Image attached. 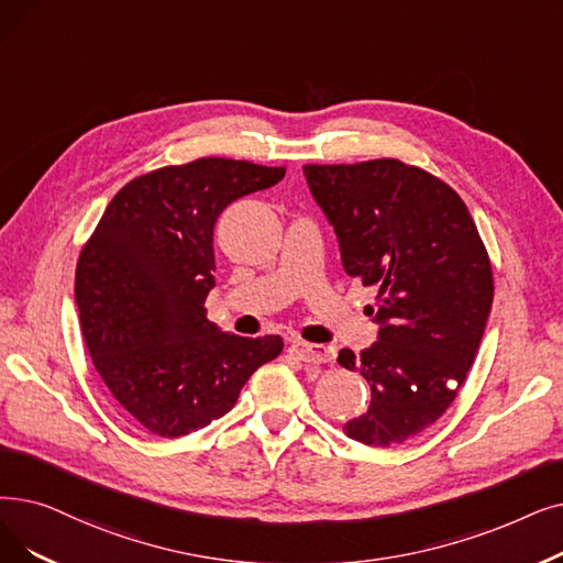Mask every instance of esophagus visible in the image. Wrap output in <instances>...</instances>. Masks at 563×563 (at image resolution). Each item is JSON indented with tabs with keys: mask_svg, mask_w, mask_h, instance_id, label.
<instances>
[{
	"mask_svg": "<svg viewBox=\"0 0 563 563\" xmlns=\"http://www.w3.org/2000/svg\"><path fill=\"white\" fill-rule=\"evenodd\" d=\"M289 354L303 361V363H329L333 358V352L324 345H310V342H291L289 345Z\"/></svg>",
	"mask_w": 563,
	"mask_h": 563,
	"instance_id": "1",
	"label": "esophagus"
}]
</instances>
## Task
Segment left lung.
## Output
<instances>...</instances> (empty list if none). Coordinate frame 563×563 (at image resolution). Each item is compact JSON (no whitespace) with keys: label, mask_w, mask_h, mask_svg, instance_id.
<instances>
[{"label":"left lung","mask_w":563,"mask_h":563,"mask_svg":"<svg viewBox=\"0 0 563 563\" xmlns=\"http://www.w3.org/2000/svg\"><path fill=\"white\" fill-rule=\"evenodd\" d=\"M347 276L377 289V340L338 363L371 384V407L345 423L368 446L432 426L467 377L493 308V266L460 195L396 158L306 165Z\"/></svg>","instance_id":"1"}]
</instances>
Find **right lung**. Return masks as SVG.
<instances>
[{"label": "right lung", "instance_id": "obj_1", "mask_svg": "<svg viewBox=\"0 0 563 563\" xmlns=\"http://www.w3.org/2000/svg\"><path fill=\"white\" fill-rule=\"evenodd\" d=\"M285 167L200 158L121 188L76 268V303L93 368L114 400L158 437L207 428L280 335L243 338L209 322L213 228L234 200L276 186Z\"/></svg>", "mask_w": 563, "mask_h": 563}]
</instances>
